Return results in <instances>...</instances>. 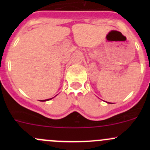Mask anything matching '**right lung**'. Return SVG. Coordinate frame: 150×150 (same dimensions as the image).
I'll list each match as a JSON object with an SVG mask.
<instances>
[{
    "mask_svg": "<svg viewBox=\"0 0 150 150\" xmlns=\"http://www.w3.org/2000/svg\"><path fill=\"white\" fill-rule=\"evenodd\" d=\"M51 99H52V98H51V99H46V100H41V102H46V101H48Z\"/></svg>",
    "mask_w": 150,
    "mask_h": 150,
    "instance_id": "right-lung-1",
    "label": "right lung"
}]
</instances>
